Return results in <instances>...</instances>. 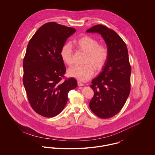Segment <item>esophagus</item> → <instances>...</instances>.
<instances>
[{
    "label": "esophagus",
    "instance_id": "34e87169",
    "mask_svg": "<svg viewBox=\"0 0 155 155\" xmlns=\"http://www.w3.org/2000/svg\"><path fill=\"white\" fill-rule=\"evenodd\" d=\"M77 84H78V85L79 87H82V86H84V84L82 83L81 81H78V82H77Z\"/></svg>",
    "mask_w": 155,
    "mask_h": 155
}]
</instances>
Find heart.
I'll list each match as a JSON object with an SVG mask.
<instances>
[{
  "instance_id": "obj_1",
  "label": "heart",
  "mask_w": 155,
  "mask_h": 155,
  "mask_svg": "<svg viewBox=\"0 0 155 155\" xmlns=\"http://www.w3.org/2000/svg\"><path fill=\"white\" fill-rule=\"evenodd\" d=\"M74 46L78 50L87 53L82 66L74 67L68 71L70 76L80 81L89 80L94 74V69L100 71L105 66L109 57L108 48L99 45V41L90 36H84L73 41ZM60 57L68 66L73 64V50L69 44H64L60 51Z\"/></svg>"
}]
</instances>
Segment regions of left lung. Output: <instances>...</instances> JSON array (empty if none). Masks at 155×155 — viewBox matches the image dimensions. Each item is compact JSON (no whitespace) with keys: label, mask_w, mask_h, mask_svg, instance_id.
<instances>
[{"label":"left lung","mask_w":155,"mask_h":155,"mask_svg":"<svg viewBox=\"0 0 155 155\" xmlns=\"http://www.w3.org/2000/svg\"><path fill=\"white\" fill-rule=\"evenodd\" d=\"M87 32L100 34L109 51L103 71L90 85L94 95L89 107L97 117L110 118L121 110L130 93L131 68L128 49L121 37L105 25H94Z\"/></svg>","instance_id":"1"}]
</instances>
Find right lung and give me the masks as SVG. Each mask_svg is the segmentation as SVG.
<instances>
[{
  "label": "right lung",
  "instance_id": "right-lung-1",
  "mask_svg": "<svg viewBox=\"0 0 155 155\" xmlns=\"http://www.w3.org/2000/svg\"><path fill=\"white\" fill-rule=\"evenodd\" d=\"M74 28L50 22L42 25L30 40L23 60L22 81L32 109L45 117L57 116L64 108L68 92L75 88L74 78H65L66 68L60 55Z\"/></svg>",
  "mask_w": 155,
  "mask_h": 155
}]
</instances>
